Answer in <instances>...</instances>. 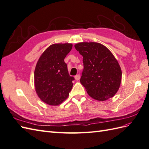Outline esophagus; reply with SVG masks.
<instances>
[{
  "label": "esophagus",
  "mask_w": 149,
  "mask_h": 149,
  "mask_svg": "<svg viewBox=\"0 0 149 149\" xmlns=\"http://www.w3.org/2000/svg\"><path fill=\"white\" fill-rule=\"evenodd\" d=\"M74 78H75V79L77 81H78V80H79V79H80V75L79 74H77V75H76L75 77H74Z\"/></svg>",
  "instance_id": "esophagus-1"
}]
</instances>
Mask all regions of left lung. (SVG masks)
<instances>
[{"label": "left lung", "instance_id": "obj_1", "mask_svg": "<svg viewBox=\"0 0 149 149\" xmlns=\"http://www.w3.org/2000/svg\"><path fill=\"white\" fill-rule=\"evenodd\" d=\"M83 56V70L80 82L93 99L104 101L117 93L121 82L120 66L106 47L96 42L74 45Z\"/></svg>", "mask_w": 149, "mask_h": 149}]
</instances>
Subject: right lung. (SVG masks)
<instances>
[{
  "instance_id": "1",
  "label": "right lung",
  "mask_w": 149,
  "mask_h": 149,
  "mask_svg": "<svg viewBox=\"0 0 149 149\" xmlns=\"http://www.w3.org/2000/svg\"><path fill=\"white\" fill-rule=\"evenodd\" d=\"M71 43H55L43 52L34 72L35 87L38 97L50 106H58L66 100L74 78L68 73L64 58L72 49Z\"/></svg>"
}]
</instances>
